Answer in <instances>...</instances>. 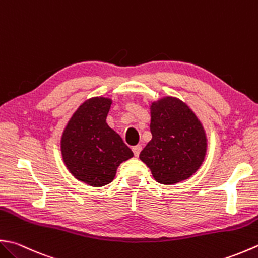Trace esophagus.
<instances>
[{
    "mask_svg": "<svg viewBox=\"0 0 258 258\" xmlns=\"http://www.w3.org/2000/svg\"><path fill=\"white\" fill-rule=\"evenodd\" d=\"M132 150H133V153H134V155L136 156V158H138V156L140 155L141 150H142V146H141V145H135V146H133Z\"/></svg>",
    "mask_w": 258,
    "mask_h": 258,
    "instance_id": "esophagus-1",
    "label": "esophagus"
}]
</instances>
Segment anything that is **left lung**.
I'll list each match as a JSON object with an SVG mask.
<instances>
[{"instance_id":"obj_1","label":"left lung","mask_w":258,"mask_h":258,"mask_svg":"<svg viewBox=\"0 0 258 258\" xmlns=\"http://www.w3.org/2000/svg\"><path fill=\"white\" fill-rule=\"evenodd\" d=\"M152 140L140 153L156 182L175 184L189 179L205 161L207 135L200 120L179 98L166 97L150 106Z\"/></svg>"}]
</instances>
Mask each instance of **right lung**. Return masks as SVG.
<instances>
[{
  "instance_id": "add662e5",
  "label": "right lung",
  "mask_w": 258,
  "mask_h": 258,
  "mask_svg": "<svg viewBox=\"0 0 258 258\" xmlns=\"http://www.w3.org/2000/svg\"><path fill=\"white\" fill-rule=\"evenodd\" d=\"M112 99L89 98L66 125L60 141L64 165L76 179L92 186L112 182L119 164L134 155L106 123Z\"/></svg>"
}]
</instances>
